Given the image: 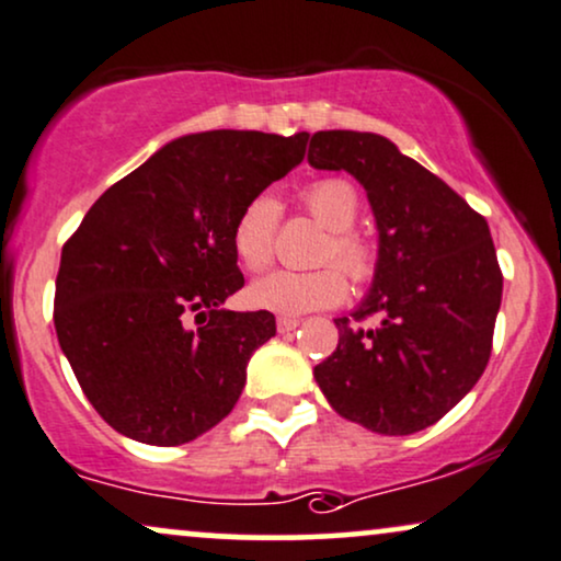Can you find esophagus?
<instances>
[{"label":"esophagus","instance_id":"obj_1","mask_svg":"<svg viewBox=\"0 0 561 561\" xmlns=\"http://www.w3.org/2000/svg\"><path fill=\"white\" fill-rule=\"evenodd\" d=\"M278 333H291V330H296L301 324V320H296V317H278Z\"/></svg>","mask_w":561,"mask_h":561}]
</instances>
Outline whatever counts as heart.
<instances>
[{
	"label": "heart",
	"instance_id": "obj_1",
	"mask_svg": "<svg viewBox=\"0 0 561 561\" xmlns=\"http://www.w3.org/2000/svg\"><path fill=\"white\" fill-rule=\"evenodd\" d=\"M304 207L317 224L328 228L320 262H335L317 270H275L249 286V301L254 307L278 314H307L314 309L335 307L345 299V272L356 286H364L377 275L379 254L369 239L356 231L362 197L348 179H320L304 190ZM283 207L273 195H257L241 207L233 224L231 244L241 265L252 273L265 270L275 257ZM344 272L341 274L340 270Z\"/></svg>",
	"mask_w": 561,
	"mask_h": 561
}]
</instances>
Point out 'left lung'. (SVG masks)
<instances>
[{"label": "left lung", "mask_w": 561, "mask_h": 561, "mask_svg": "<svg viewBox=\"0 0 561 561\" xmlns=\"http://www.w3.org/2000/svg\"><path fill=\"white\" fill-rule=\"evenodd\" d=\"M307 158L356 176L379 228L371 291L354 320H335L341 337L314 366L317 385L371 432H421L471 392L492 356L502 270L486 218L382 135L314 133ZM366 316L378 324H355Z\"/></svg>", "instance_id": "obj_1"}]
</instances>
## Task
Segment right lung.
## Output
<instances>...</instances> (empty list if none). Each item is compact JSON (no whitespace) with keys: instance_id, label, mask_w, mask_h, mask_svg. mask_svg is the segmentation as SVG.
Returning a JSON list of instances; mask_svg holds the SVG:
<instances>
[{"instance_id":"obj_1","label":"right lung","mask_w":561,"mask_h":561,"mask_svg":"<svg viewBox=\"0 0 561 561\" xmlns=\"http://www.w3.org/2000/svg\"><path fill=\"white\" fill-rule=\"evenodd\" d=\"M307 133L186 135L95 199L61 247L54 328L99 416L174 447L231 413L275 317L220 309L244 286L241 207L301 163ZM196 324H191V317Z\"/></svg>"}]
</instances>
